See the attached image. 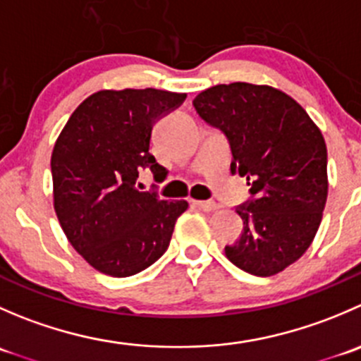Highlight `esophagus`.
Here are the masks:
<instances>
[{
  "label": "esophagus",
  "instance_id": "34e87169",
  "mask_svg": "<svg viewBox=\"0 0 361 361\" xmlns=\"http://www.w3.org/2000/svg\"><path fill=\"white\" fill-rule=\"evenodd\" d=\"M194 206H197L199 209L206 211V213H213V211L218 209V204L214 201H192Z\"/></svg>",
  "mask_w": 361,
  "mask_h": 361
}]
</instances>
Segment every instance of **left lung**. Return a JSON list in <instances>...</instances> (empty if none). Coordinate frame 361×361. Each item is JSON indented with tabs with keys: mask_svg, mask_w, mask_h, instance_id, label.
<instances>
[{
	"mask_svg": "<svg viewBox=\"0 0 361 361\" xmlns=\"http://www.w3.org/2000/svg\"><path fill=\"white\" fill-rule=\"evenodd\" d=\"M199 116L220 129L231 147V173L245 176L251 197L235 213L241 238L225 246L248 274L274 276L311 246L323 209L326 145L304 108L269 85H214L194 99Z\"/></svg>",
	"mask_w": 361,
	"mask_h": 361,
	"instance_id": "obj_1",
	"label": "left lung"
}]
</instances>
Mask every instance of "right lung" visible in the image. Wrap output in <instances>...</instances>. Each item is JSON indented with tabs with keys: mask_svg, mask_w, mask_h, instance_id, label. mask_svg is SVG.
I'll list each match as a JSON object with an SVG mask.
<instances>
[{
	"mask_svg": "<svg viewBox=\"0 0 361 361\" xmlns=\"http://www.w3.org/2000/svg\"><path fill=\"white\" fill-rule=\"evenodd\" d=\"M187 94L157 89L101 90L69 116L52 152L54 207L71 246L103 274L127 278L157 262L187 201L141 192L143 169L164 181L150 154L152 129Z\"/></svg>",
	"mask_w": 361,
	"mask_h": 361,
	"instance_id": "1",
	"label": "right lung"
}]
</instances>
